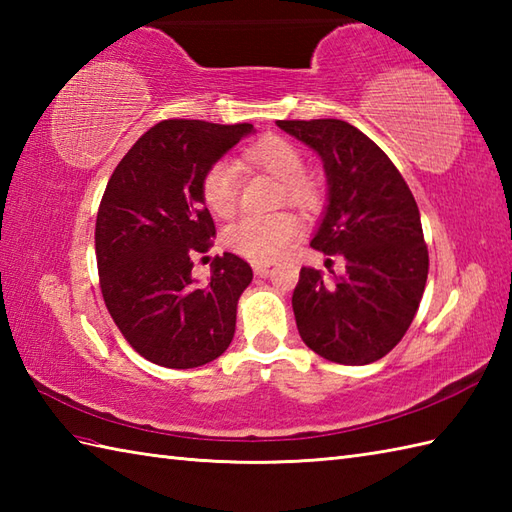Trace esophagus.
Returning a JSON list of instances; mask_svg holds the SVG:
<instances>
[{
	"label": "esophagus",
	"mask_w": 512,
	"mask_h": 512,
	"mask_svg": "<svg viewBox=\"0 0 512 512\" xmlns=\"http://www.w3.org/2000/svg\"><path fill=\"white\" fill-rule=\"evenodd\" d=\"M270 262H253V270H255V275H259V277H264V275H268V270H270Z\"/></svg>",
	"instance_id": "obj_1"
}]
</instances>
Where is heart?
<instances>
[{
    "instance_id": "heart-1",
    "label": "heart",
    "mask_w": 512,
    "mask_h": 512,
    "mask_svg": "<svg viewBox=\"0 0 512 512\" xmlns=\"http://www.w3.org/2000/svg\"><path fill=\"white\" fill-rule=\"evenodd\" d=\"M244 156L250 165L273 173L275 178L281 180L288 202L303 206V209L317 202V187L303 173L306 162H303L301 151L290 140L279 136H266L257 140L255 145H250ZM200 189L204 204L215 215H231L239 202V176L235 162L228 158L215 160L204 171ZM297 237V217L292 213L279 211L268 215H244L242 220L228 228L226 244L237 255L250 259V262H273L275 257L284 255L295 244Z\"/></svg>"
}]
</instances>
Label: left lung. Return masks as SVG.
Here are the masks:
<instances>
[{
	"mask_svg": "<svg viewBox=\"0 0 512 512\" xmlns=\"http://www.w3.org/2000/svg\"><path fill=\"white\" fill-rule=\"evenodd\" d=\"M277 125L317 151L328 176V206L310 246L345 259V275L332 273V281L301 268L292 292L301 339L332 363H374L405 336L427 284L418 204L394 162L354 125L336 118Z\"/></svg>",
	"mask_w": 512,
	"mask_h": 512,
	"instance_id": "obj_1",
	"label": "left lung"
}]
</instances>
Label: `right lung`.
Returning <instances> with one entry per match:
<instances>
[{"label":"right lung","instance_id":"right-lung-1","mask_svg":"<svg viewBox=\"0 0 512 512\" xmlns=\"http://www.w3.org/2000/svg\"><path fill=\"white\" fill-rule=\"evenodd\" d=\"M250 132V123L162 121L107 182L94 233L101 292L125 341L151 363L200 367L233 341L237 301L253 270L233 253L213 259L206 284L191 270L215 237L200 189L204 171Z\"/></svg>","mask_w":512,"mask_h":512}]
</instances>
